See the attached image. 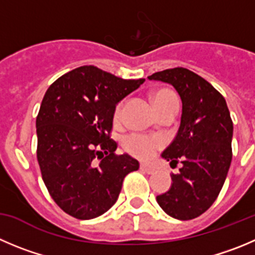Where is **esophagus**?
Segmentation results:
<instances>
[{"label": "esophagus", "mask_w": 255, "mask_h": 255, "mask_svg": "<svg viewBox=\"0 0 255 255\" xmlns=\"http://www.w3.org/2000/svg\"><path fill=\"white\" fill-rule=\"evenodd\" d=\"M139 167H141V170L142 171H144V172H147V173H154V167L152 165H149V163H141V166H139Z\"/></svg>", "instance_id": "obj_1"}]
</instances>
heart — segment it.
<instances>
[{
	"mask_svg": "<svg viewBox=\"0 0 255 255\" xmlns=\"http://www.w3.org/2000/svg\"><path fill=\"white\" fill-rule=\"evenodd\" d=\"M171 98H176V97L173 93L168 92V90H158L152 95L154 107L160 106L161 103ZM121 111H122V104H118L116 112H114L116 120H120ZM123 147L126 148V151L129 152L133 156L139 157V158H149L161 147V141L156 137H151V135L130 133L123 138Z\"/></svg>",
	"mask_w": 255,
	"mask_h": 255,
	"instance_id": "heart-1",
	"label": "heart"
}]
</instances>
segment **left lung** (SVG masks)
Returning a JSON list of instances; mask_svg holds the SVG:
<instances>
[{"label": "left lung", "mask_w": 255, "mask_h": 255, "mask_svg": "<svg viewBox=\"0 0 255 255\" xmlns=\"http://www.w3.org/2000/svg\"><path fill=\"white\" fill-rule=\"evenodd\" d=\"M148 79L171 84L182 102L177 134L161 154L171 166H182L171 175L170 190L158 195L157 203L172 218L195 219L213 205L232 163L229 109L224 97L189 69H166Z\"/></svg>", "instance_id": "1"}]
</instances>
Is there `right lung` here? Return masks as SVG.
Masks as SVG:
<instances>
[{
    "label": "right lung",
    "instance_id": "1",
    "mask_svg": "<svg viewBox=\"0 0 255 255\" xmlns=\"http://www.w3.org/2000/svg\"><path fill=\"white\" fill-rule=\"evenodd\" d=\"M143 82L84 65L45 93L36 118L37 161L47 191L69 215L101 216L116 204L126 176L139 168L129 154L114 153L109 134L116 106Z\"/></svg>",
    "mask_w": 255,
    "mask_h": 255
}]
</instances>
